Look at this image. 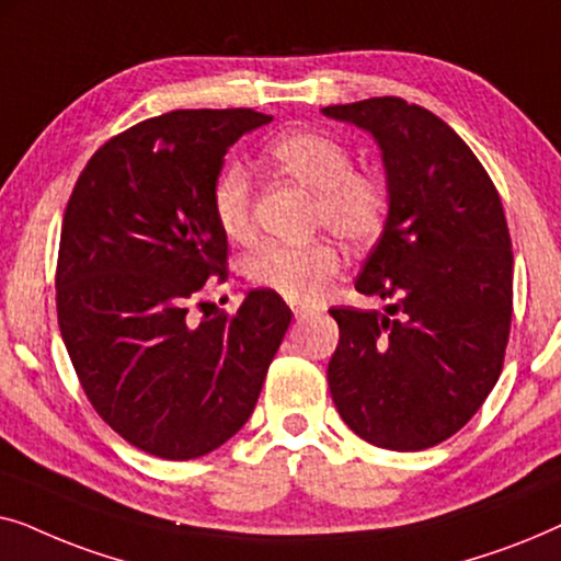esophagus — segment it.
<instances>
[{"mask_svg": "<svg viewBox=\"0 0 561 561\" xmlns=\"http://www.w3.org/2000/svg\"><path fill=\"white\" fill-rule=\"evenodd\" d=\"M290 309H294V317H296L298 321H301V319H306V317H309V313H311V309H309V306H301V304L290 306Z\"/></svg>", "mask_w": 561, "mask_h": 561, "instance_id": "esophagus-1", "label": "esophagus"}]
</instances>
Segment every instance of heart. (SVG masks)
Listing matches in <instances>:
<instances>
[{"label":"heart","mask_w":561,"mask_h":561,"mask_svg":"<svg viewBox=\"0 0 561 561\" xmlns=\"http://www.w3.org/2000/svg\"><path fill=\"white\" fill-rule=\"evenodd\" d=\"M275 171L313 191V227H327L342 242L370 244L382 234L390 217V191L375 173L355 171L350 150L334 137L313 129H290L265 150ZM252 181L240 165H227L211 186V211L221 232L248 242L252 221ZM340 271V252L329 240L304 244L267 242L244 263L248 278L290 304H309L324 294Z\"/></svg>","instance_id":"obj_1"}]
</instances>
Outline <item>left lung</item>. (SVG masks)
I'll use <instances>...</instances> for the list:
<instances>
[{
	"instance_id": "obj_1",
	"label": "left lung",
	"mask_w": 561,
	"mask_h": 561,
	"mask_svg": "<svg viewBox=\"0 0 561 561\" xmlns=\"http://www.w3.org/2000/svg\"><path fill=\"white\" fill-rule=\"evenodd\" d=\"M378 140L390 217L355 288L393 298L388 317L334 306L332 401L375 447L449 439L501 378L513 317V250L495 183L424 106L373 96L321 110Z\"/></svg>"
}]
</instances>
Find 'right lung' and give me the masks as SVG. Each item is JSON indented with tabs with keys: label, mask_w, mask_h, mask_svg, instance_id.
I'll return each instance as SVG.
<instances>
[{
	"label": "right lung",
	"mask_w": 561,
	"mask_h": 561,
	"mask_svg": "<svg viewBox=\"0 0 561 561\" xmlns=\"http://www.w3.org/2000/svg\"><path fill=\"white\" fill-rule=\"evenodd\" d=\"M271 119L175 110L137 122L89 158L68 198L60 336L94 411L152 457H204L240 432L294 317L257 288L234 313L191 319L204 283L227 278V234L211 211L221 160Z\"/></svg>",
	"instance_id": "obj_1"
}]
</instances>
